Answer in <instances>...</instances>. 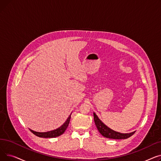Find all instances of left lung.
<instances>
[{"label":"left lung","mask_w":161,"mask_h":161,"mask_svg":"<svg viewBox=\"0 0 161 161\" xmlns=\"http://www.w3.org/2000/svg\"><path fill=\"white\" fill-rule=\"evenodd\" d=\"M93 115H94L95 123L96 125L98 130L103 136L107 138L117 139V140L126 139L132 136L135 132V131H134L130 133L123 134V133H120V132L114 131V130L108 127L106 125H104L102 121H101L95 113H93Z\"/></svg>","instance_id":"8db88e82"}]
</instances>
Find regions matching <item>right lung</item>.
<instances>
[{"label": "right lung", "instance_id": "1", "mask_svg": "<svg viewBox=\"0 0 161 161\" xmlns=\"http://www.w3.org/2000/svg\"><path fill=\"white\" fill-rule=\"evenodd\" d=\"M70 118H71V114L69 115V117H68V119L63 125H61L60 127H58V129L53 130H51V131L45 132H39L34 131L31 129H29V130L34 134H35L36 136L40 138H55V137L61 136V134H63L65 132V130L68 127V126L69 125Z\"/></svg>", "mask_w": 161, "mask_h": 161}]
</instances>
